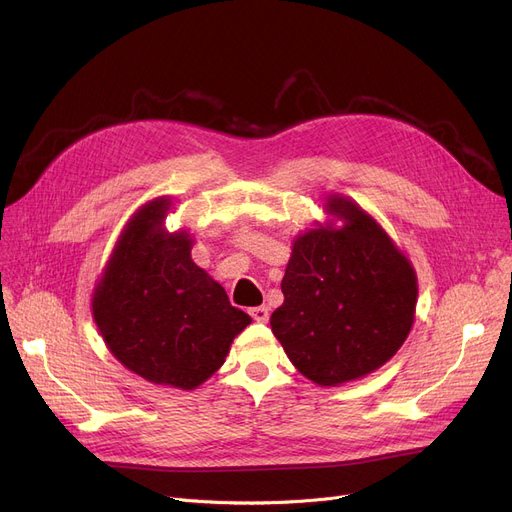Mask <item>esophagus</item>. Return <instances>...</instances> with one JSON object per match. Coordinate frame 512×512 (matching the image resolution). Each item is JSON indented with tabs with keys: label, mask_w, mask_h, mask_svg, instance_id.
Segmentation results:
<instances>
[{
	"label": "esophagus",
	"mask_w": 512,
	"mask_h": 512,
	"mask_svg": "<svg viewBox=\"0 0 512 512\" xmlns=\"http://www.w3.org/2000/svg\"><path fill=\"white\" fill-rule=\"evenodd\" d=\"M249 313H251V317H253L255 321H259V324H263V321L270 319V309H267L265 305L253 307V309H249Z\"/></svg>",
	"instance_id": "esophagus-1"
}]
</instances>
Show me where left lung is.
Segmentation results:
<instances>
[{
  "instance_id": "8db88e82",
  "label": "left lung",
  "mask_w": 512,
  "mask_h": 512,
  "mask_svg": "<svg viewBox=\"0 0 512 512\" xmlns=\"http://www.w3.org/2000/svg\"><path fill=\"white\" fill-rule=\"evenodd\" d=\"M328 211L342 230L297 238L270 326L292 365L319 386L382 367L411 332L417 280L411 263L369 215L346 199Z\"/></svg>"
}]
</instances>
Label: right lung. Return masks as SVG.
<instances>
[{
	"label": "right lung",
	"mask_w": 512,
	"mask_h": 512,
	"mask_svg": "<svg viewBox=\"0 0 512 512\" xmlns=\"http://www.w3.org/2000/svg\"><path fill=\"white\" fill-rule=\"evenodd\" d=\"M168 203L145 205L118 240L93 297L114 357L141 378L193 390L218 371L251 317L191 259L188 234L161 230Z\"/></svg>",
	"instance_id": "obj_1"
}]
</instances>
